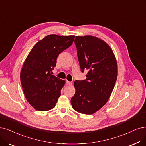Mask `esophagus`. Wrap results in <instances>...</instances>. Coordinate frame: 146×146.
<instances>
[{"mask_svg": "<svg viewBox=\"0 0 146 146\" xmlns=\"http://www.w3.org/2000/svg\"><path fill=\"white\" fill-rule=\"evenodd\" d=\"M66 83H67L68 84H69V85H72V81H66Z\"/></svg>", "mask_w": 146, "mask_h": 146, "instance_id": "1", "label": "esophagus"}]
</instances>
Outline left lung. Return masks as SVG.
<instances>
[{"mask_svg":"<svg viewBox=\"0 0 146 146\" xmlns=\"http://www.w3.org/2000/svg\"><path fill=\"white\" fill-rule=\"evenodd\" d=\"M81 72L88 70L86 80H75L71 98L76 111L92 114L107 103L117 77V64L112 49L103 40L90 35L74 40Z\"/></svg>","mask_w":146,"mask_h":146,"instance_id":"left-lung-1","label":"left lung"}]
</instances>
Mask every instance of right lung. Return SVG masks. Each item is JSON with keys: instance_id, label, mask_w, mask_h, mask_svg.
<instances>
[{"instance_id": "1", "label": "right lung", "mask_w": 146, "mask_h": 146, "mask_svg": "<svg viewBox=\"0 0 146 146\" xmlns=\"http://www.w3.org/2000/svg\"><path fill=\"white\" fill-rule=\"evenodd\" d=\"M75 36L50 35L34 45L23 63L20 80L27 101L37 111L54 108L65 81L51 75L57 58L73 43Z\"/></svg>"}]
</instances>
